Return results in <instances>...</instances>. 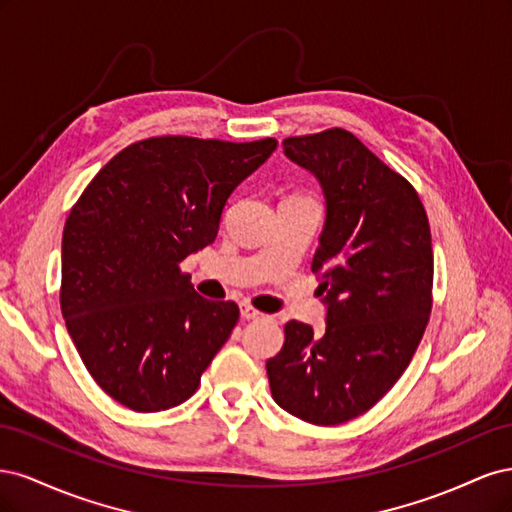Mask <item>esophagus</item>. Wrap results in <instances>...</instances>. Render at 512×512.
Here are the masks:
<instances>
[{"instance_id":"34e87169","label":"esophagus","mask_w":512,"mask_h":512,"mask_svg":"<svg viewBox=\"0 0 512 512\" xmlns=\"http://www.w3.org/2000/svg\"><path fill=\"white\" fill-rule=\"evenodd\" d=\"M241 318H245V320H258V318H262V312H258V309H254L252 305L243 303L241 305Z\"/></svg>"}]
</instances>
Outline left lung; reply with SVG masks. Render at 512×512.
<instances>
[{"instance_id":"8db88e82","label":"left lung","mask_w":512,"mask_h":512,"mask_svg":"<svg viewBox=\"0 0 512 512\" xmlns=\"http://www.w3.org/2000/svg\"><path fill=\"white\" fill-rule=\"evenodd\" d=\"M284 153L318 179L327 200L312 260L327 329L316 335L286 322L267 376L277 406L307 423L339 425L393 389L421 342L431 314V230L412 185L354 134L290 136Z\"/></svg>"}]
</instances>
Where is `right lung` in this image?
Returning a JSON list of instances; mask_svg holds the SVG:
<instances>
[{
    "instance_id": "1",
    "label": "right lung",
    "mask_w": 512,
    "mask_h": 512,
    "mask_svg": "<svg viewBox=\"0 0 512 512\" xmlns=\"http://www.w3.org/2000/svg\"><path fill=\"white\" fill-rule=\"evenodd\" d=\"M275 147L147 138L76 200L61 239V314L91 378L121 406L183 404L235 329L237 303L200 297L179 262L215 241L228 196Z\"/></svg>"
}]
</instances>
